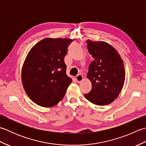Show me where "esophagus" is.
<instances>
[{"label": "esophagus", "instance_id": "obj_1", "mask_svg": "<svg viewBox=\"0 0 146 146\" xmlns=\"http://www.w3.org/2000/svg\"><path fill=\"white\" fill-rule=\"evenodd\" d=\"M83 76L82 75H77L76 77H75V80H76V81L78 82V83H80V82H81L82 80H83Z\"/></svg>", "mask_w": 146, "mask_h": 146}]
</instances>
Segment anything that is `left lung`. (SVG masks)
Instances as JSON below:
<instances>
[{
	"instance_id": "8db88e82",
	"label": "left lung",
	"mask_w": 146,
	"mask_h": 146,
	"mask_svg": "<svg viewBox=\"0 0 146 146\" xmlns=\"http://www.w3.org/2000/svg\"><path fill=\"white\" fill-rule=\"evenodd\" d=\"M86 44L94 61L87 73L92 88L84 96L94 104L108 105L117 98L124 84L123 61L115 49L106 42L88 39Z\"/></svg>"
}]
</instances>
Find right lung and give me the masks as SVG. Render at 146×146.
Returning <instances> with one entry per match:
<instances>
[{"mask_svg":"<svg viewBox=\"0 0 146 146\" xmlns=\"http://www.w3.org/2000/svg\"><path fill=\"white\" fill-rule=\"evenodd\" d=\"M70 39L46 38L33 46L22 69V82L28 97L38 105L52 107L63 99L72 80L64 58Z\"/></svg>","mask_w":146,"mask_h":146,"instance_id":"right-lung-1","label":"right lung"}]
</instances>
